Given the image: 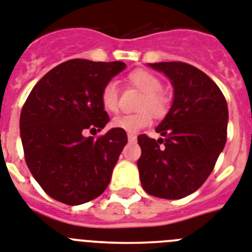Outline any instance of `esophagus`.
<instances>
[{
    "mask_svg": "<svg viewBox=\"0 0 252 252\" xmlns=\"http://www.w3.org/2000/svg\"><path fill=\"white\" fill-rule=\"evenodd\" d=\"M127 139H128V141H135V140H136V135L128 132V134H127Z\"/></svg>",
    "mask_w": 252,
    "mask_h": 252,
    "instance_id": "34e87169",
    "label": "esophagus"
}]
</instances>
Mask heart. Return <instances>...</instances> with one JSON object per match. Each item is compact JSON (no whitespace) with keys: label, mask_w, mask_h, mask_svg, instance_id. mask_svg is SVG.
<instances>
[{"label":"heart","mask_w":252,"mask_h":252,"mask_svg":"<svg viewBox=\"0 0 252 252\" xmlns=\"http://www.w3.org/2000/svg\"><path fill=\"white\" fill-rule=\"evenodd\" d=\"M128 81L136 89L144 93L141 97L139 108L143 111L132 114H124L113 118L112 126L116 128L127 131V132H136L145 126H148L152 121L151 112L156 116H163L167 111L168 100L167 97L161 93L162 84L153 73L148 70H135L128 76ZM118 86L114 81H109L103 87L100 94V100L104 109L107 112H117L118 109Z\"/></svg>","instance_id":"1"}]
</instances>
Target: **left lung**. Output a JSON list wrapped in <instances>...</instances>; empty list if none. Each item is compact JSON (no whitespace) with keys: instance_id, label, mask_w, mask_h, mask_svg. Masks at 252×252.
<instances>
[{"instance_id":"left-lung-1","label":"left lung","mask_w":252,"mask_h":252,"mask_svg":"<svg viewBox=\"0 0 252 252\" xmlns=\"http://www.w3.org/2000/svg\"><path fill=\"white\" fill-rule=\"evenodd\" d=\"M171 81L174 100L156 127L162 138L139 135L141 187L151 196L179 199L206 182L226 141L228 105L216 84L190 64H148Z\"/></svg>"}]
</instances>
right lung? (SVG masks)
Instances as JSON below:
<instances>
[{"instance_id":"obj_1","label":"right lung","mask_w":252,"mask_h":252,"mask_svg":"<svg viewBox=\"0 0 252 252\" xmlns=\"http://www.w3.org/2000/svg\"><path fill=\"white\" fill-rule=\"evenodd\" d=\"M126 68L122 62L72 59L56 65L33 87L20 113L26 162L41 188L59 202L76 206L105 190L127 143L126 131L111 128L85 136L109 122L100 94Z\"/></svg>"}]
</instances>
